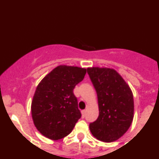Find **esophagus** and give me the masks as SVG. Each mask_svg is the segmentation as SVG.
<instances>
[{"label":"esophagus","mask_w":159,"mask_h":159,"mask_svg":"<svg viewBox=\"0 0 159 159\" xmlns=\"http://www.w3.org/2000/svg\"><path fill=\"white\" fill-rule=\"evenodd\" d=\"M85 114H86V110H81V115H82V118L85 117Z\"/></svg>","instance_id":"obj_1"}]
</instances>
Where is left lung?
Listing matches in <instances>:
<instances>
[{
    "label": "left lung",
    "instance_id": "left-lung-1",
    "mask_svg": "<svg viewBox=\"0 0 159 159\" xmlns=\"http://www.w3.org/2000/svg\"><path fill=\"white\" fill-rule=\"evenodd\" d=\"M87 71L97 92L99 107V116L90 123V130L98 140L116 141L127 131L133 122V93L115 70L93 67Z\"/></svg>",
    "mask_w": 159,
    "mask_h": 159
}]
</instances>
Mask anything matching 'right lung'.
Returning <instances> with one entry per match:
<instances>
[{
  "label": "right lung",
  "mask_w": 159,
  "mask_h": 159,
  "mask_svg": "<svg viewBox=\"0 0 159 159\" xmlns=\"http://www.w3.org/2000/svg\"><path fill=\"white\" fill-rule=\"evenodd\" d=\"M85 74V68L59 66L38 84L31 112L35 126L43 136L58 140L72 131L81 116L73 90Z\"/></svg>",
  "instance_id": "1"
}]
</instances>
